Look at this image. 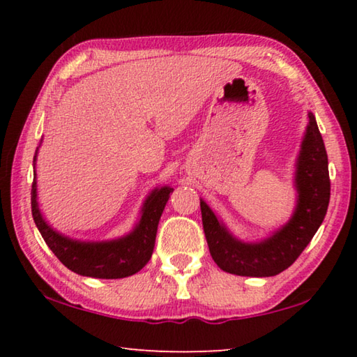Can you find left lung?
I'll return each instance as SVG.
<instances>
[{
  "instance_id": "left-lung-1",
  "label": "left lung",
  "mask_w": 357,
  "mask_h": 357,
  "mask_svg": "<svg viewBox=\"0 0 357 357\" xmlns=\"http://www.w3.org/2000/svg\"><path fill=\"white\" fill-rule=\"evenodd\" d=\"M296 187L299 200L293 219L259 244H244L234 239L208 204L200 202L211 257L222 271L249 277L280 274L298 259L323 223L329 206L331 179L324 142L312 113L298 160Z\"/></svg>"
}]
</instances>
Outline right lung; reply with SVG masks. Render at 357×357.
<instances>
[{
    "instance_id": "1",
    "label": "right lung",
    "mask_w": 357,
    "mask_h": 357,
    "mask_svg": "<svg viewBox=\"0 0 357 357\" xmlns=\"http://www.w3.org/2000/svg\"><path fill=\"white\" fill-rule=\"evenodd\" d=\"M172 192V187H162L151 193L143 206L140 223L134 231L110 243H78L61 236L48 227L42 219L36 200V173L31 187V213L45 244L66 268L96 279H123L138 273L149 261L154 250L157 225Z\"/></svg>"
}]
</instances>
